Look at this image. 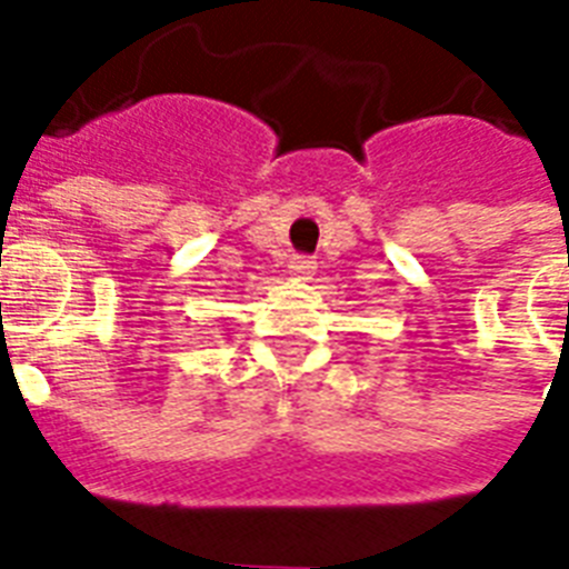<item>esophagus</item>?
Returning <instances> with one entry per match:
<instances>
[{"label": "esophagus", "mask_w": 569, "mask_h": 569, "mask_svg": "<svg viewBox=\"0 0 569 569\" xmlns=\"http://www.w3.org/2000/svg\"><path fill=\"white\" fill-rule=\"evenodd\" d=\"M295 271V274H310L312 262L307 257H292V266H289Z\"/></svg>", "instance_id": "obj_1"}]
</instances>
